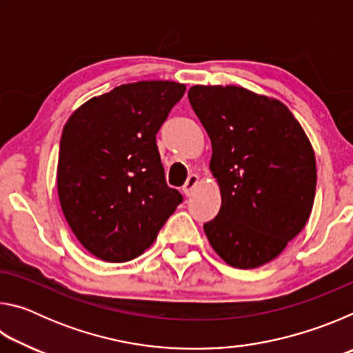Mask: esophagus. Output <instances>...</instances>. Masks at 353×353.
Masks as SVG:
<instances>
[{
	"label": "esophagus",
	"instance_id": "obj_1",
	"mask_svg": "<svg viewBox=\"0 0 353 353\" xmlns=\"http://www.w3.org/2000/svg\"><path fill=\"white\" fill-rule=\"evenodd\" d=\"M198 183H199V177H198V176H196V174L188 176L187 182H185L183 188H182L183 194H185V196H191V194H193V191L196 190V187H198Z\"/></svg>",
	"mask_w": 353,
	"mask_h": 353
}]
</instances>
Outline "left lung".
Wrapping results in <instances>:
<instances>
[{
  "label": "left lung",
  "mask_w": 353,
  "mask_h": 353,
  "mask_svg": "<svg viewBox=\"0 0 353 353\" xmlns=\"http://www.w3.org/2000/svg\"><path fill=\"white\" fill-rule=\"evenodd\" d=\"M190 104L212 141L221 190L204 232L221 259L254 270L282 254L312 213L316 159L283 103L236 85H193Z\"/></svg>",
  "instance_id": "obj_1"
}]
</instances>
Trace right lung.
I'll return each mask as SVG.
<instances>
[{"instance_id":"1","label":"right lung","mask_w":353,"mask_h":353,"mask_svg":"<svg viewBox=\"0 0 353 353\" xmlns=\"http://www.w3.org/2000/svg\"><path fill=\"white\" fill-rule=\"evenodd\" d=\"M183 93V83L171 81L123 83L88 99L63 126L59 201L97 259H137L182 202L166 185L155 134Z\"/></svg>"}]
</instances>
